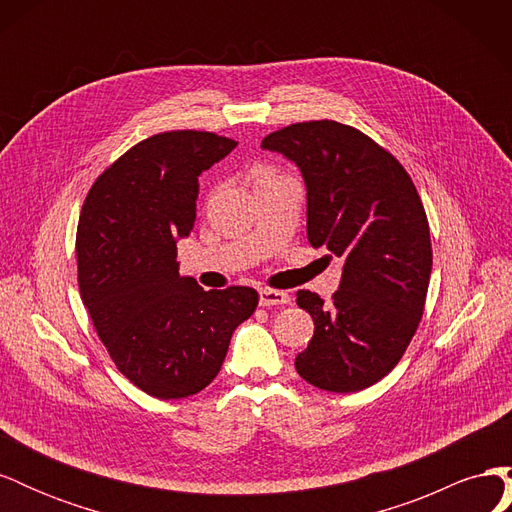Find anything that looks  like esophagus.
Instances as JSON below:
<instances>
[{"instance_id": "esophagus-1", "label": "esophagus", "mask_w": 512, "mask_h": 512, "mask_svg": "<svg viewBox=\"0 0 512 512\" xmlns=\"http://www.w3.org/2000/svg\"><path fill=\"white\" fill-rule=\"evenodd\" d=\"M290 303V294L284 290H273V288H262L260 290V305L262 307H273V305H286Z\"/></svg>"}]
</instances>
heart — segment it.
Listing matches in <instances>:
<instances>
[{"label": "heart", "mask_w": 512, "mask_h": 512, "mask_svg": "<svg viewBox=\"0 0 512 512\" xmlns=\"http://www.w3.org/2000/svg\"><path fill=\"white\" fill-rule=\"evenodd\" d=\"M275 173L273 170H269V168H258V173H256V181L258 179H267V177H273Z\"/></svg>", "instance_id": "obj_1"}]
</instances>
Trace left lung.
I'll use <instances>...</instances> for the list:
<instances>
[{"label":"left lung","instance_id":"obj_1","mask_svg":"<svg viewBox=\"0 0 512 512\" xmlns=\"http://www.w3.org/2000/svg\"><path fill=\"white\" fill-rule=\"evenodd\" d=\"M262 149L301 168L307 239L344 260L331 303L297 292L314 337L294 367L322 391H363L399 363L423 316L431 239L421 196L389 151L331 119L271 132Z\"/></svg>","mask_w":512,"mask_h":512}]
</instances>
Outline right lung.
<instances>
[{"mask_svg":"<svg viewBox=\"0 0 512 512\" xmlns=\"http://www.w3.org/2000/svg\"><path fill=\"white\" fill-rule=\"evenodd\" d=\"M237 141L213 132L153 134L91 185L76 228L81 299L117 369L158 399L196 395L254 314L247 286L203 290L179 275L177 239L196 220L198 177Z\"/></svg>","mask_w":512,"mask_h":512,"instance_id":"right-lung-1","label":"right lung"}]
</instances>
